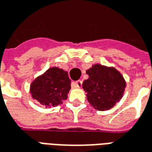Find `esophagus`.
<instances>
[{"label":"esophagus","instance_id":"esophagus-1","mask_svg":"<svg viewBox=\"0 0 152 152\" xmlns=\"http://www.w3.org/2000/svg\"><path fill=\"white\" fill-rule=\"evenodd\" d=\"M74 84L75 85L77 88H81L82 85H83V83H82V81H80V80H78V81L74 83Z\"/></svg>","mask_w":152,"mask_h":152}]
</instances>
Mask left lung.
<instances>
[{
    "instance_id": "1",
    "label": "left lung",
    "mask_w": 152,
    "mask_h": 152,
    "mask_svg": "<svg viewBox=\"0 0 152 152\" xmlns=\"http://www.w3.org/2000/svg\"><path fill=\"white\" fill-rule=\"evenodd\" d=\"M88 78L83 88L87 92L88 102L101 111L112 108L122 98L126 82L115 68L94 64L87 70Z\"/></svg>"
}]
</instances>
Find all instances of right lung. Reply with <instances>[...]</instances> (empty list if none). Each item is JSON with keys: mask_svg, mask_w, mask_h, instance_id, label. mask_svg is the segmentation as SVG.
Segmentation results:
<instances>
[{"mask_svg": "<svg viewBox=\"0 0 152 152\" xmlns=\"http://www.w3.org/2000/svg\"><path fill=\"white\" fill-rule=\"evenodd\" d=\"M70 84L68 72L52 67L31 83L30 92L33 99L50 108L61 105L67 99Z\"/></svg>", "mask_w": 152, "mask_h": 152, "instance_id": "add662e5", "label": "right lung"}]
</instances>
